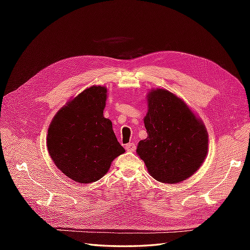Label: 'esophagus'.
<instances>
[{
    "label": "esophagus",
    "mask_w": 250,
    "mask_h": 250,
    "mask_svg": "<svg viewBox=\"0 0 250 250\" xmlns=\"http://www.w3.org/2000/svg\"><path fill=\"white\" fill-rule=\"evenodd\" d=\"M125 149L127 151H130V152H132V151L135 150V144L134 143H128V144H126Z\"/></svg>",
    "instance_id": "1"
}]
</instances>
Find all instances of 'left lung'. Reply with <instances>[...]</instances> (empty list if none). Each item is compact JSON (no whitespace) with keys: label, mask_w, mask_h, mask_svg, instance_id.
I'll use <instances>...</instances> for the list:
<instances>
[{"label":"left lung","mask_w":250,"mask_h":250,"mask_svg":"<svg viewBox=\"0 0 250 250\" xmlns=\"http://www.w3.org/2000/svg\"><path fill=\"white\" fill-rule=\"evenodd\" d=\"M144 123L148 137L137 152L150 175L177 184L199 169L208 153V132L188 105L169 90L157 88L147 97Z\"/></svg>","instance_id":"8db88e82"}]
</instances>
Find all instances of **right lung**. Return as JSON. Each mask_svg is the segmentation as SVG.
Instances as JSON below:
<instances>
[{
  "label": "right lung",
  "instance_id": "right-lung-1",
  "mask_svg": "<svg viewBox=\"0 0 250 250\" xmlns=\"http://www.w3.org/2000/svg\"><path fill=\"white\" fill-rule=\"evenodd\" d=\"M106 88L83 90L60 109L48 130L47 146L57 168L80 184L97 181L111 162L125 152L109 119L103 117Z\"/></svg>",
  "mask_w": 250,
  "mask_h": 250
}]
</instances>
